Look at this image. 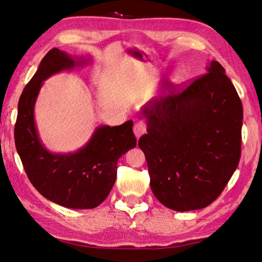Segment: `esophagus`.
I'll use <instances>...</instances> for the list:
<instances>
[{"label":"esophagus","instance_id":"obj_1","mask_svg":"<svg viewBox=\"0 0 262 262\" xmlns=\"http://www.w3.org/2000/svg\"><path fill=\"white\" fill-rule=\"evenodd\" d=\"M133 129H134L135 136H136L137 138H140L142 135H144V134H145V133H146V125H145V122H143V121H137V122H135L134 128H133Z\"/></svg>","mask_w":262,"mask_h":262}]
</instances>
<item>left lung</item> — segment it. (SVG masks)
Returning a JSON list of instances; mask_svg holds the SVG:
<instances>
[{"mask_svg": "<svg viewBox=\"0 0 262 262\" xmlns=\"http://www.w3.org/2000/svg\"><path fill=\"white\" fill-rule=\"evenodd\" d=\"M181 92L153 99L141 109L147 134L151 189L165 207H207L224 190L241 157L242 102L219 62ZM173 86V84H171Z\"/></svg>", "mask_w": 262, "mask_h": 262, "instance_id": "obj_1", "label": "left lung"}]
</instances>
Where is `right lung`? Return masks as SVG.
<instances>
[{
	"mask_svg": "<svg viewBox=\"0 0 262 262\" xmlns=\"http://www.w3.org/2000/svg\"><path fill=\"white\" fill-rule=\"evenodd\" d=\"M90 60L51 49L22 91L14 126L16 151L32 186L51 202L74 209L94 208L108 197L117 178V162L136 146L133 120L97 127L85 145L73 153L49 152L39 138L33 110L43 81Z\"/></svg>",
	"mask_w": 262,
	"mask_h": 262,
	"instance_id": "obj_1",
	"label": "right lung"
}]
</instances>
